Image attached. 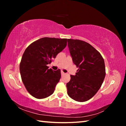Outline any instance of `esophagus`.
<instances>
[{
	"instance_id": "34e87169",
	"label": "esophagus",
	"mask_w": 126,
	"mask_h": 126,
	"mask_svg": "<svg viewBox=\"0 0 126 126\" xmlns=\"http://www.w3.org/2000/svg\"><path fill=\"white\" fill-rule=\"evenodd\" d=\"M61 74H62V76H63L64 75V72H63V71H62V72H61Z\"/></svg>"
}]
</instances>
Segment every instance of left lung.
Masks as SVG:
<instances>
[{"label": "left lung", "mask_w": 126, "mask_h": 126, "mask_svg": "<svg viewBox=\"0 0 126 126\" xmlns=\"http://www.w3.org/2000/svg\"><path fill=\"white\" fill-rule=\"evenodd\" d=\"M68 46L72 61L78 68L67 83V94L75 101L84 102L100 89L106 75L104 59L100 52L86 42L68 39Z\"/></svg>", "instance_id": "1"}]
</instances>
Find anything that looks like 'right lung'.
I'll use <instances>...</instances> for the list:
<instances>
[{"mask_svg":"<svg viewBox=\"0 0 126 126\" xmlns=\"http://www.w3.org/2000/svg\"><path fill=\"white\" fill-rule=\"evenodd\" d=\"M67 40L44 37L26 49L19 69L22 82L32 96L43 99L54 93L61 78V70L48 69L47 64L66 47Z\"/></svg>","mask_w":126,"mask_h":126,"instance_id":"add662e5","label":"right lung"}]
</instances>
